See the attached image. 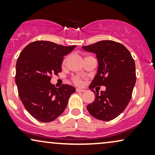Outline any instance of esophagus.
Instances as JSON below:
<instances>
[{
  "label": "esophagus",
  "mask_w": 155,
  "mask_h": 155,
  "mask_svg": "<svg viewBox=\"0 0 155 155\" xmlns=\"http://www.w3.org/2000/svg\"><path fill=\"white\" fill-rule=\"evenodd\" d=\"M76 92H84L85 90H84V89L76 88Z\"/></svg>",
  "instance_id": "34e87169"
}]
</instances>
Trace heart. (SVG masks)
Returning <instances> with one entry per match:
<instances>
[{
    "label": "heart",
    "mask_w": 155,
    "mask_h": 155,
    "mask_svg": "<svg viewBox=\"0 0 155 155\" xmlns=\"http://www.w3.org/2000/svg\"><path fill=\"white\" fill-rule=\"evenodd\" d=\"M67 59H68V58H65V59L63 60V65H65V63H66ZM71 81L75 85H77V86H81V85L83 84L82 79H81V78H80L79 76H72V77H71Z\"/></svg>",
    "instance_id": "1"
}]
</instances>
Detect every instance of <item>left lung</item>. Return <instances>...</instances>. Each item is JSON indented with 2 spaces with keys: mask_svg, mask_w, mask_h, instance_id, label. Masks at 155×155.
<instances>
[{
  "mask_svg": "<svg viewBox=\"0 0 155 155\" xmlns=\"http://www.w3.org/2000/svg\"><path fill=\"white\" fill-rule=\"evenodd\" d=\"M82 48L96 54L98 61L97 73L89 87L95 99L87 108L97 120H114L123 112L132 97L136 81L134 60L123 44L114 41H101ZM97 86H106V90L95 94L93 89Z\"/></svg>",
  "mask_w": 155,
  "mask_h": 155,
  "instance_id": "left-lung-1",
  "label": "left lung"
}]
</instances>
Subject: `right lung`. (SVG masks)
<instances>
[{
    "label": "right lung",
    "instance_id": "add662e5",
    "mask_svg": "<svg viewBox=\"0 0 155 155\" xmlns=\"http://www.w3.org/2000/svg\"><path fill=\"white\" fill-rule=\"evenodd\" d=\"M76 45L65 47L35 41L23 49L16 64L15 81L25 108L35 119L49 122L61 115L75 88L63 84L56 88L50 80L62 71L63 57Z\"/></svg>",
    "mask_w": 155,
    "mask_h": 155
}]
</instances>
